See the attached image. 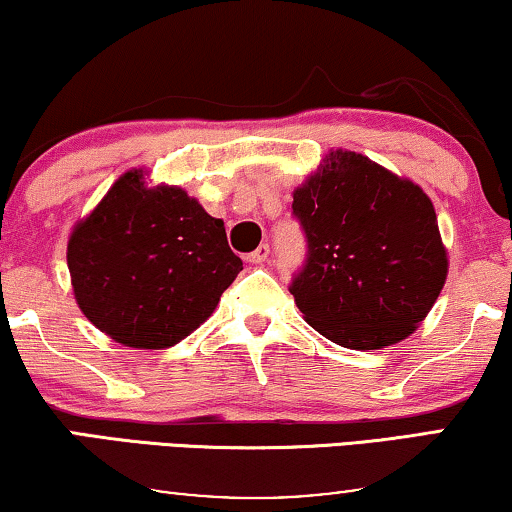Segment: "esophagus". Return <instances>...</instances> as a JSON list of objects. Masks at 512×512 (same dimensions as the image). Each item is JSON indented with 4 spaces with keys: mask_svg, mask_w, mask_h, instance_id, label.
<instances>
[{
    "mask_svg": "<svg viewBox=\"0 0 512 512\" xmlns=\"http://www.w3.org/2000/svg\"><path fill=\"white\" fill-rule=\"evenodd\" d=\"M268 256H270V247H268V244H261V247H258L256 251H251V254L247 256V261L254 263V265H261V263L268 261Z\"/></svg>",
    "mask_w": 512,
    "mask_h": 512,
    "instance_id": "obj_1",
    "label": "esophagus"
}]
</instances>
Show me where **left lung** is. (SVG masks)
Here are the masks:
<instances>
[{
  "mask_svg": "<svg viewBox=\"0 0 512 512\" xmlns=\"http://www.w3.org/2000/svg\"><path fill=\"white\" fill-rule=\"evenodd\" d=\"M307 263L291 293L335 345L382 349L417 331L450 258L429 195L356 151H328L293 191Z\"/></svg>",
  "mask_w": 512,
  "mask_h": 512,
  "instance_id": "1",
  "label": "left lung"
}]
</instances>
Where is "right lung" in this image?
Here are the masks:
<instances>
[{
  "label": "right lung",
  "instance_id": "obj_1",
  "mask_svg": "<svg viewBox=\"0 0 512 512\" xmlns=\"http://www.w3.org/2000/svg\"><path fill=\"white\" fill-rule=\"evenodd\" d=\"M67 268L90 324L125 347L165 349L212 317L242 261L221 219L137 167L74 223Z\"/></svg>",
  "mask_w": 512,
  "mask_h": 512
}]
</instances>
